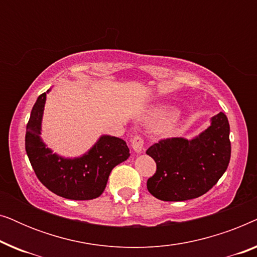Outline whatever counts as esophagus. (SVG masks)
<instances>
[{
	"label": "esophagus",
	"mask_w": 257,
	"mask_h": 257,
	"mask_svg": "<svg viewBox=\"0 0 257 257\" xmlns=\"http://www.w3.org/2000/svg\"><path fill=\"white\" fill-rule=\"evenodd\" d=\"M131 146L132 149L136 151L137 153L143 152L144 150V139L142 136H136L135 138L131 140Z\"/></svg>",
	"instance_id": "1"
}]
</instances>
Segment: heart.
I'll list each match as a JSON object with an SVG mask.
<instances>
[{
    "label": "heart",
    "mask_w": 257,
    "mask_h": 257,
    "mask_svg": "<svg viewBox=\"0 0 257 257\" xmlns=\"http://www.w3.org/2000/svg\"><path fill=\"white\" fill-rule=\"evenodd\" d=\"M154 114H156L157 117H163V115L166 114V108H158V110L154 112Z\"/></svg>",
    "instance_id": "b5f03b06"
}]
</instances>
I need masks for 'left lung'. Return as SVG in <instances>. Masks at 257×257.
<instances>
[{
    "mask_svg": "<svg viewBox=\"0 0 257 257\" xmlns=\"http://www.w3.org/2000/svg\"><path fill=\"white\" fill-rule=\"evenodd\" d=\"M229 122L220 112L206 131L192 140L161 139L146 151L157 164L147 189L163 201H185L209 191L230 160Z\"/></svg>",
    "mask_w": 257,
    "mask_h": 257,
    "instance_id": "left-lung-1",
    "label": "left lung"
}]
</instances>
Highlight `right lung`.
<instances>
[{
	"instance_id": "add662e5",
	"label": "right lung",
	"mask_w": 257,
	"mask_h": 257,
	"mask_svg": "<svg viewBox=\"0 0 257 257\" xmlns=\"http://www.w3.org/2000/svg\"><path fill=\"white\" fill-rule=\"evenodd\" d=\"M47 93L35 103L27 124L26 151L35 174L55 194L70 200H92L101 195L113 167L130 157L124 140L103 136L83 157L64 159L42 142L41 121Z\"/></svg>"
}]
</instances>
